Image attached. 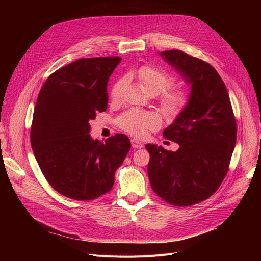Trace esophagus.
<instances>
[{"mask_svg": "<svg viewBox=\"0 0 261 261\" xmlns=\"http://www.w3.org/2000/svg\"><path fill=\"white\" fill-rule=\"evenodd\" d=\"M130 143H132V147L135 148V149H141L144 147V144L140 143L139 140H136V139H132Z\"/></svg>", "mask_w": 261, "mask_h": 261, "instance_id": "obj_1", "label": "esophagus"}]
</instances>
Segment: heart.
Listing matches in <instances>:
<instances>
[{"mask_svg":"<svg viewBox=\"0 0 261 261\" xmlns=\"http://www.w3.org/2000/svg\"><path fill=\"white\" fill-rule=\"evenodd\" d=\"M140 85L149 94H159L172 85L173 80L163 70L152 66H141L136 73ZM124 82L118 81L113 86L111 90V98L116 100L121 94ZM188 102L186 92L176 90L164 92L160 98V105L164 112L169 114H177L183 110ZM117 124L124 130L133 135L141 137L144 136L148 129H154L160 124V118L153 112L141 111H128L122 114L117 120Z\"/></svg>","mask_w":261,"mask_h":261,"instance_id":"heart-1","label":"heart"}]
</instances>
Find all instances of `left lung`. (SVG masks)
<instances>
[{
  "label": "left lung",
  "mask_w": 261,
  "mask_h": 261,
  "mask_svg": "<svg viewBox=\"0 0 261 261\" xmlns=\"http://www.w3.org/2000/svg\"><path fill=\"white\" fill-rule=\"evenodd\" d=\"M162 59L191 86L188 102L163 136L176 151L148 144L153 192L175 206H192L215 193L225 177L236 143V122L226 87L207 62L178 50Z\"/></svg>",
  "instance_id": "8db88e82"
}]
</instances>
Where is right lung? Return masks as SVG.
<instances>
[{
    "mask_svg": "<svg viewBox=\"0 0 261 261\" xmlns=\"http://www.w3.org/2000/svg\"><path fill=\"white\" fill-rule=\"evenodd\" d=\"M121 61L77 60L50 75L39 92L31 147L49 184L68 198L91 200L111 191L115 171L130 149L124 134L105 143L89 135V121L108 108V82Z\"/></svg>",
    "mask_w": 261,
    "mask_h": 261,
    "instance_id": "add662e5",
    "label": "right lung"
}]
</instances>
